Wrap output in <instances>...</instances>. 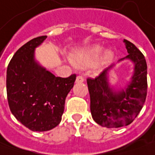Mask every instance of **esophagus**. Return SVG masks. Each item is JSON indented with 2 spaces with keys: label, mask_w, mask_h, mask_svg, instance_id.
<instances>
[{
  "label": "esophagus",
  "mask_w": 155,
  "mask_h": 155,
  "mask_svg": "<svg viewBox=\"0 0 155 155\" xmlns=\"http://www.w3.org/2000/svg\"><path fill=\"white\" fill-rule=\"evenodd\" d=\"M84 81V78L81 77V76H78L77 78H76V83H77V84H81V83H83Z\"/></svg>",
  "instance_id": "34e87169"
}]
</instances>
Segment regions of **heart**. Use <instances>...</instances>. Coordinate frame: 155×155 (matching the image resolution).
<instances>
[{"mask_svg":"<svg viewBox=\"0 0 155 155\" xmlns=\"http://www.w3.org/2000/svg\"><path fill=\"white\" fill-rule=\"evenodd\" d=\"M103 51V46L100 45H95L88 48L76 51L71 57L72 61L78 65L90 66L97 59L100 53ZM114 52L110 49H107L103 53L99 60V66H104L113 59Z\"/></svg>","mask_w":155,"mask_h":155,"instance_id":"b5f03b06","label":"heart"}]
</instances>
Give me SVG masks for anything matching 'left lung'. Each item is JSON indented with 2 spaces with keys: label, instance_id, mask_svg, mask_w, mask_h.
I'll use <instances>...</instances> for the list:
<instances>
[{
  "label": "left lung",
  "instance_id": "1",
  "mask_svg": "<svg viewBox=\"0 0 155 155\" xmlns=\"http://www.w3.org/2000/svg\"><path fill=\"white\" fill-rule=\"evenodd\" d=\"M128 55L121 58L134 64V71L126 86L116 89L110 84L111 64L96 78H88L93 120L102 127L120 128L129 125L138 116L147 97V62L135 45L123 39Z\"/></svg>",
  "mask_w": 155,
  "mask_h": 155
}]
</instances>
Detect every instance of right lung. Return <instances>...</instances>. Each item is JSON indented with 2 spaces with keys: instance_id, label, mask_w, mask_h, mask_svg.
Segmentation results:
<instances>
[{
  "instance_id": "right-lung-1",
  "label": "right lung",
  "mask_w": 155,
  "mask_h": 155,
  "mask_svg": "<svg viewBox=\"0 0 155 155\" xmlns=\"http://www.w3.org/2000/svg\"><path fill=\"white\" fill-rule=\"evenodd\" d=\"M46 36L31 39L16 51L7 70V95L15 117L32 131L51 130L59 124L65 98L76 75L55 77L35 58Z\"/></svg>"
}]
</instances>
